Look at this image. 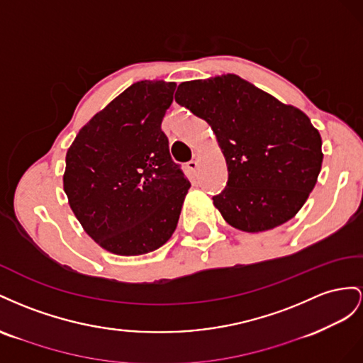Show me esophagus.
<instances>
[{"mask_svg":"<svg viewBox=\"0 0 363 363\" xmlns=\"http://www.w3.org/2000/svg\"><path fill=\"white\" fill-rule=\"evenodd\" d=\"M187 167H189V170L196 172V170H198V167H199V161H198V160H191V161H189V162H187Z\"/></svg>","mask_w":363,"mask_h":363,"instance_id":"34e87169","label":"esophagus"}]
</instances>
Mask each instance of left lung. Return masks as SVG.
<instances>
[{
	"instance_id": "left-lung-1",
	"label": "left lung",
	"mask_w": 363,
	"mask_h": 363,
	"mask_svg": "<svg viewBox=\"0 0 363 363\" xmlns=\"http://www.w3.org/2000/svg\"><path fill=\"white\" fill-rule=\"evenodd\" d=\"M181 106L210 124L228 165V182L213 202L246 233L291 220L313 190L323 140L303 111L235 74L182 82Z\"/></svg>"
}]
</instances>
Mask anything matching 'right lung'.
Segmentation results:
<instances>
[{
  "instance_id": "1",
  "label": "right lung",
  "mask_w": 363,
  "mask_h": 363,
  "mask_svg": "<svg viewBox=\"0 0 363 363\" xmlns=\"http://www.w3.org/2000/svg\"><path fill=\"white\" fill-rule=\"evenodd\" d=\"M176 84L141 80L77 133L67 152L64 190L77 220L103 250L141 255L176 230L190 189L161 123Z\"/></svg>"
}]
</instances>
